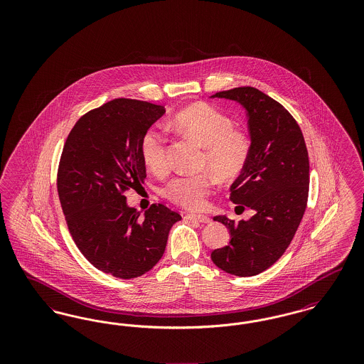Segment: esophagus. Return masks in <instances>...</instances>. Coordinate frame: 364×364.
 Returning <instances> with one entry per match:
<instances>
[{"label": "esophagus", "instance_id": "esophagus-1", "mask_svg": "<svg viewBox=\"0 0 364 364\" xmlns=\"http://www.w3.org/2000/svg\"><path fill=\"white\" fill-rule=\"evenodd\" d=\"M186 218H187V220H190V221H198V223H203V224H208V223H211L210 217H208V215H203V214H187V215H186Z\"/></svg>", "mask_w": 364, "mask_h": 364}]
</instances>
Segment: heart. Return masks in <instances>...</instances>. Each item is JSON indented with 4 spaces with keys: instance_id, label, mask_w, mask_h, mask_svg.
I'll list each match as a JSON object with an SVG mask.
<instances>
[{
    "instance_id": "obj_1",
    "label": "heart",
    "mask_w": 364,
    "mask_h": 364,
    "mask_svg": "<svg viewBox=\"0 0 364 364\" xmlns=\"http://www.w3.org/2000/svg\"><path fill=\"white\" fill-rule=\"evenodd\" d=\"M232 125L226 114L206 104L191 105L168 122L172 132L203 147L202 165L224 181L242 173L251 149L248 136ZM140 153L150 172L161 174L168 171V138L158 128H150L143 135ZM211 186L208 173L178 176L166 184L164 193L177 206L199 210L205 206Z\"/></svg>"
}]
</instances>
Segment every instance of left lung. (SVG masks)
I'll list each match as a JSON object with an SVG mask.
<instances>
[{"label": "left lung", "mask_w": 364, "mask_h": 364, "mask_svg": "<svg viewBox=\"0 0 364 364\" xmlns=\"http://www.w3.org/2000/svg\"><path fill=\"white\" fill-rule=\"evenodd\" d=\"M211 98L242 105L248 117L250 156L230 186V200L254 215L233 221L217 215L230 242L211 252L215 266L239 277L257 276L287 251L309 199L310 162L301 129L291 113L254 87L220 91Z\"/></svg>", "instance_id": "8db88e82"}]
</instances>
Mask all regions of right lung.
<instances>
[{
  "mask_svg": "<svg viewBox=\"0 0 364 364\" xmlns=\"http://www.w3.org/2000/svg\"><path fill=\"white\" fill-rule=\"evenodd\" d=\"M165 113L161 105L117 98L82 116L67 138L57 173L65 221L80 252L98 270L129 279L162 258L181 215L158 203L139 220L124 192L141 186L143 135Z\"/></svg>",
  "mask_w": 364,
  "mask_h": 364,
  "instance_id": "obj_1",
  "label": "right lung"
}]
</instances>
